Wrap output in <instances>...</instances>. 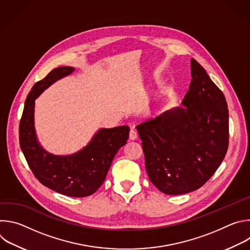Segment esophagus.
<instances>
[{"label":"esophagus","mask_w":250,"mask_h":250,"mask_svg":"<svg viewBox=\"0 0 250 250\" xmlns=\"http://www.w3.org/2000/svg\"><path fill=\"white\" fill-rule=\"evenodd\" d=\"M137 138V132H136V130L135 129H130V131H129V139L130 140H134V139H136Z\"/></svg>","instance_id":"1"}]
</instances>
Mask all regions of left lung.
<instances>
[{"label": "left lung", "mask_w": 250, "mask_h": 250, "mask_svg": "<svg viewBox=\"0 0 250 250\" xmlns=\"http://www.w3.org/2000/svg\"><path fill=\"white\" fill-rule=\"evenodd\" d=\"M191 75L184 106L136 126L149 180L167 195L201 188L217 171L229 147L225 95L195 59H191Z\"/></svg>", "instance_id": "obj_1"}]
</instances>
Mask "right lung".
Here are the masks:
<instances>
[{
  "label": "right lung",
  "instance_id": "add662e5",
  "mask_svg": "<svg viewBox=\"0 0 250 250\" xmlns=\"http://www.w3.org/2000/svg\"><path fill=\"white\" fill-rule=\"evenodd\" d=\"M73 67L53 69L28 93L20 123V146L35 178L47 188L70 197H87L104 183L119 149L126 144L129 127L102 128L79 152L57 156L39 145L33 126L34 101L56 80L73 72Z\"/></svg>",
  "mask_w": 250,
  "mask_h": 250
}]
</instances>
